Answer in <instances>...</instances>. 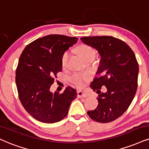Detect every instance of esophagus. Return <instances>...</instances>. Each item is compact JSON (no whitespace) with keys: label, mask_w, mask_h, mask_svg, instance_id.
I'll return each instance as SVG.
<instances>
[{"label":"esophagus","mask_w":149,"mask_h":149,"mask_svg":"<svg viewBox=\"0 0 149 149\" xmlns=\"http://www.w3.org/2000/svg\"><path fill=\"white\" fill-rule=\"evenodd\" d=\"M88 96V95L86 94V93H84L83 91H78L77 92V97L79 98H82V97H87Z\"/></svg>","instance_id":"esophagus-1"}]
</instances>
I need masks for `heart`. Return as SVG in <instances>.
<instances>
[{"label":"heart","mask_w":149,"mask_h":149,"mask_svg":"<svg viewBox=\"0 0 149 149\" xmlns=\"http://www.w3.org/2000/svg\"><path fill=\"white\" fill-rule=\"evenodd\" d=\"M77 51L80 56L83 59L91 56H95V54H96V52H95V50L93 47L86 45H79L77 48ZM68 55L69 53L68 52H65L63 54V56H62V64H63V65H65L68 58ZM87 79V75L84 74H74L70 77V81L72 83L76 86H77L78 88L83 87Z\"/></svg>","instance_id":"heart-1"}]
</instances>
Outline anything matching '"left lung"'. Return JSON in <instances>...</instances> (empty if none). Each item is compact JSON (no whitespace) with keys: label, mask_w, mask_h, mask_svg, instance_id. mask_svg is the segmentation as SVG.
Returning a JSON list of instances; mask_svg holds the SVG:
<instances>
[{"label":"left lung","mask_w":149,"mask_h":149,"mask_svg":"<svg viewBox=\"0 0 149 149\" xmlns=\"http://www.w3.org/2000/svg\"><path fill=\"white\" fill-rule=\"evenodd\" d=\"M96 49L101 59L91 88L97 91L98 106L88 111L92 119L100 123L115 120L131 105L137 88L139 65L136 57L125 42L113 36H88L80 38ZM106 86L107 91L101 93Z\"/></svg>","instance_id":"obj_1"}]
</instances>
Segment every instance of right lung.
Returning a JSON list of instances; mask_svg holds the SVG:
<instances>
[{
    "instance_id": "right-lung-1",
    "label": "right lung",
    "mask_w": 149,
    "mask_h": 149,
    "mask_svg": "<svg viewBox=\"0 0 149 149\" xmlns=\"http://www.w3.org/2000/svg\"><path fill=\"white\" fill-rule=\"evenodd\" d=\"M78 38L50 34L38 38L25 47L16 71L18 97L26 111L47 124L67 116L76 90L68 86L62 94L50 91L56 73L62 70V56Z\"/></svg>"
}]
</instances>
